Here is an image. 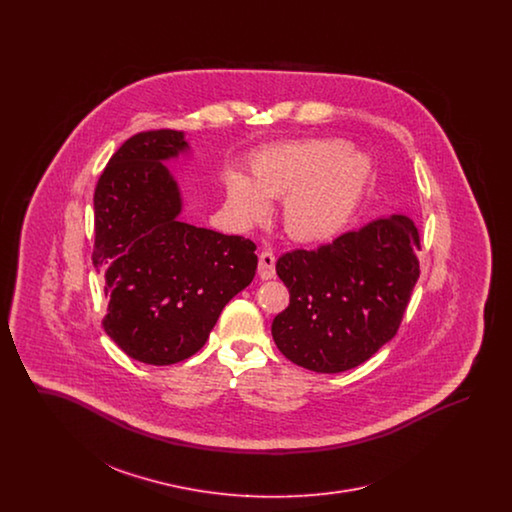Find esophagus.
Segmentation results:
<instances>
[{
  "label": "esophagus",
  "mask_w": 512,
  "mask_h": 512,
  "mask_svg": "<svg viewBox=\"0 0 512 512\" xmlns=\"http://www.w3.org/2000/svg\"><path fill=\"white\" fill-rule=\"evenodd\" d=\"M276 257L272 251L265 249L261 255H259V276L261 280H272L276 276Z\"/></svg>",
  "instance_id": "34e87169"
}]
</instances>
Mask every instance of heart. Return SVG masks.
Masks as SVG:
<instances>
[{"mask_svg":"<svg viewBox=\"0 0 512 512\" xmlns=\"http://www.w3.org/2000/svg\"><path fill=\"white\" fill-rule=\"evenodd\" d=\"M372 165L340 140L268 147L251 165V180L232 172L226 199L247 226L268 217V199H284L282 224L299 244L334 240L359 209Z\"/></svg>","mask_w":512,"mask_h":512,"instance_id":"b5f03b06","label":"heart"}]
</instances>
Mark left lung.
Wrapping results in <instances>:
<instances>
[{"instance_id":"obj_1","label":"left lung","mask_w":512,"mask_h":512,"mask_svg":"<svg viewBox=\"0 0 512 512\" xmlns=\"http://www.w3.org/2000/svg\"><path fill=\"white\" fill-rule=\"evenodd\" d=\"M416 249L413 220L390 215L313 251L284 253L276 274L290 305L272 320L276 347L322 374L368 361L397 334L420 274Z\"/></svg>"}]
</instances>
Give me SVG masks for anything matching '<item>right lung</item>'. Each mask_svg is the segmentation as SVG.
<instances>
[{
	"label": "right lung",
	"mask_w": 512,
	"mask_h": 512,
	"mask_svg": "<svg viewBox=\"0 0 512 512\" xmlns=\"http://www.w3.org/2000/svg\"><path fill=\"white\" fill-rule=\"evenodd\" d=\"M182 153H190L184 132L136 134L109 159L94 194L92 261L111 295L103 328L146 365L197 353L257 270L251 240L178 219L182 192L165 163Z\"/></svg>",
	"instance_id": "right-lung-1"
}]
</instances>
